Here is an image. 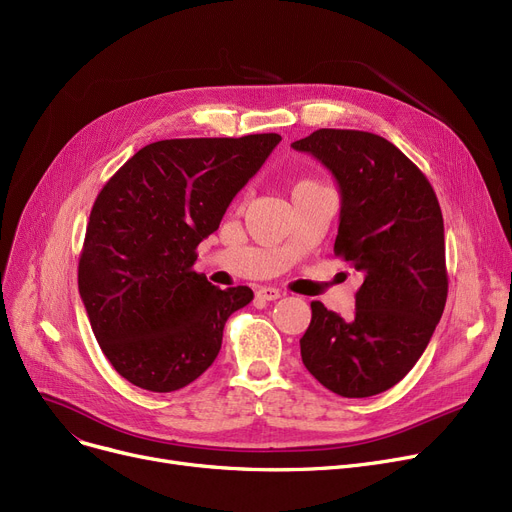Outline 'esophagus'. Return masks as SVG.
Segmentation results:
<instances>
[{"instance_id": "1", "label": "esophagus", "mask_w": 512, "mask_h": 512, "mask_svg": "<svg viewBox=\"0 0 512 512\" xmlns=\"http://www.w3.org/2000/svg\"><path fill=\"white\" fill-rule=\"evenodd\" d=\"M257 297L263 299V301H278L282 297V292L278 288H272V286H261L257 290Z\"/></svg>"}]
</instances>
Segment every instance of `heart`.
Returning a JSON list of instances; mask_svg holds the SVG:
<instances>
[{
  "label": "heart",
  "instance_id": "obj_1",
  "mask_svg": "<svg viewBox=\"0 0 512 512\" xmlns=\"http://www.w3.org/2000/svg\"><path fill=\"white\" fill-rule=\"evenodd\" d=\"M305 186H319V184L313 180H301L297 186H294V191H297V188H305Z\"/></svg>",
  "mask_w": 512,
  "mask_h": 512
}]
</instances>
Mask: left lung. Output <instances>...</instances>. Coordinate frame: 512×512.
Here are the masks:
<instances>
[{
	"instance_id": "obj_1",
	"label": "left lung",
	"mask_w": 512,
	"mask_h": 512,
	"mask_svg": "<svg viewBox=\"0 0 512 512\" xmlns=\"http://www.w3.org/2000/svg\"><path fill=\"white\" fill-rule=\"evenodd\" d=\"M340 186L334 242L363 276L355 313L311 303L301 357L313 378L344 398L386 392L413 369L448 297L444 220L425 174L380 134L319 128L294 141Z\"/></svg>"
}]
</instances>
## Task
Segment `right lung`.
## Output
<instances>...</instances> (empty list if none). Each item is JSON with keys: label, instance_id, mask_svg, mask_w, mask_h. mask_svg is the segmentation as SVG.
<instances>
[{"label": "right lung", "instance_id": "obj_1", "mask_svg": "<svg viewBox=\"0 0 512 512\" xmlns=\"http://www.w3.org/2000/svg\"><path fill=\"white\" fill-rule=\"evenodd\" d=\"M282 141L168 139L134 153L97 195L78 290L103 355L130 384L174 392L215 361L249 286L220 290L197 274V247Z\"/></svg>", "mask_w": 512, "mask_h": 512}]
</instances>
